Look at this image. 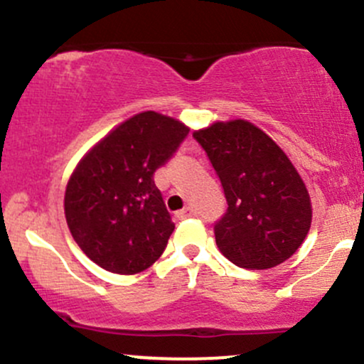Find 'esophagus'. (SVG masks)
<instances>
[{"instance_id":"1","label":"esophagus","mask_w":364,"mask_h":364,"mask_svg":"<svg viewBox=\"0 0 364 364\" xmlns=\"http://www.w3.org/2000/svg\"><path fill=\"white\" fill-rule=\"evenodd\" d=\"M195 214H196V212H195V208L188 205V207L183 208V210H179L178 214H176V217H178V219H181V220H183V219H188V217H193Z\"/></svg>"}]
</instances>
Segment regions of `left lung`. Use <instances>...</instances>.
I'll return each instance as SVG.
<instances>
[{"instance_id": "obj_1", "label": "left lung", "mask_w": 364, "mask_h": 364, "mask_svg": "<svg viewBox=\"0 0 364 364\" xmlns=\"http://www.w3.org/2000/svg\"><path fill=\"white\" fill-rule=\"evenodd\" d=\"M193 136L228 200L214 228L220 253L250 270L272 269L291 258L310 231L311 200L284 150L245 119L217 121Z\"/></svg>"}]
</instances>
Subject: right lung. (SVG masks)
<instances>
[{
  "instance_id": "obj_1",
  "label": "right lung",
  "mask_w": 364,
  "mask_h": 364,
  "mask_svg": "<svg viewBox=\"0 0 364 364\" xmlns=\"http://www.w3.org/2000/svg\"><path fill=\"white\" fill-rule=\"evenodd\" d=\"M190 132L145 111L92 147L68 179L65 217L82 252L112 274L144 272L166 250L174 224L154 183Z\"/></svg>"
}]
</instances>
